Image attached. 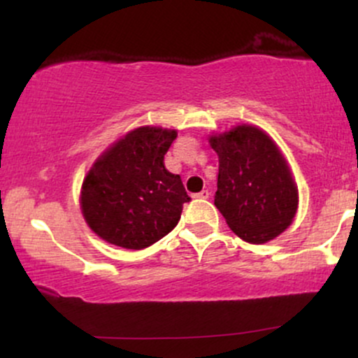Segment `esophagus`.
Masks as SVG:
<instances>
[{"instance_id": "esophagus-1", "label": "esophagus", "mask_w": 358, "mask_h": 358, "mask_svg": "<svg viewBox=\"0 0 358 358\" xmlns=\"http://www.w3.org/2000/svg\"><path fill=\"white\" fill-rule=\"evenodd\" d=\"M195 196L196 199H208V196H210V192L208 190H202V192H199V193H195Z\"/></svg>"}]
</instances>
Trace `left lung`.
<instances>
[{
  "label": "left lung",
  "mask_w": 358,
  "mask_h": 358,
  "mask_svg": "<svg viewBox=\"0 0 358 358\" xmlns=\"http://www.w3.org/2000/svg\"><path fill=\"white\" fill-rule=\"evenodd\" d=\"M219 155L215 207L241 239L264 244L293 220L298 190L289 168L268 134L237 126L210 138Z\"/></svg>",
  "instance_id": "obj_1"
}]
</instances>
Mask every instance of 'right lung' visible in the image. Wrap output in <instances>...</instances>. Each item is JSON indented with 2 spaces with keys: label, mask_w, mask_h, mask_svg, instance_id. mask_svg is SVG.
Segmentation results:
<instances>
[{
  "label": "right lung",
  "mask_w": 358,
  "mask_h": 358,
  "mask_svg": "<svg viewBox=\"0 0 358 358\" xmlns=\"http://www.w3.org/2000/svg\"><path fill=\"white\" fill-rule=\"evenodd\" d=\"M176 131L138 127L94 163L82 185V213L97 236L145 249L175 229L190 202L180 175L165 168Z\"/></svg>",
  "instance_id": "obj_1"
}]
</instances>
